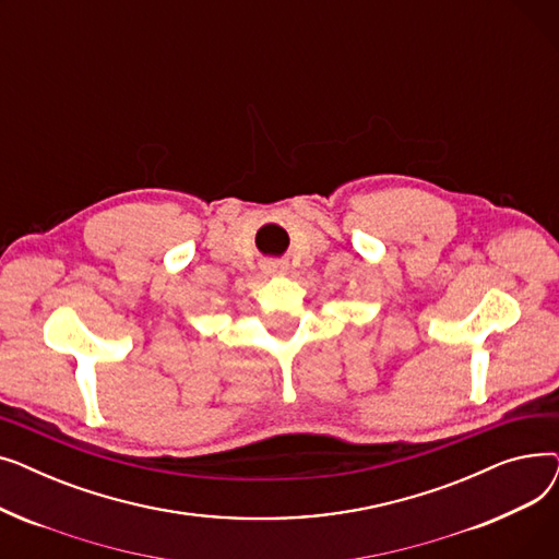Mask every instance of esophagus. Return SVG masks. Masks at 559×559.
Returning a JSON list of instances; mask_svg holds the SVG:
<instances>
[{
	"mask_svg": "<svg viewBox=\"0 0 559 559\" xmlns=\"http://www.w3.org/2000/svg\"><path fill=\"white\" fill-rule=\"evenodd\" d=\"M262 270L267 274H283L287 270V264L283 260H264Z\"/></svg>",
	"mask_w": 559,
	"mask_h": 559,
	"instance_id": "obj_1",
	"label": "esophagus"
}]
</instances>
